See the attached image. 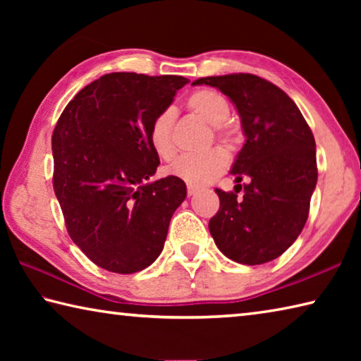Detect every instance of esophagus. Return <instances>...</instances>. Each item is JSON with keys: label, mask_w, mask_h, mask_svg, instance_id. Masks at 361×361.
I'll return each instance as SVG.
<instances>
[{"label": "esophagus", "mask_w": 361, "mask_h": 361, "mask_svg": "<svg viewBox=\"0 0 361 361\" xmlns=\"http://www.w3.org/2000/svg\"><path fill=\"white\" fill-rule=\"evenodd\" d=\"M195 192H197V188L192 186V185H188V194L189 195H194Z\"/></svg>", "instance_id": "obj_1"}]
</instances>
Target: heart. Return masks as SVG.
<instances>
[{"instance_id":"heart-1","label":"heart","mask_w":361,"mask_h":361,"mask_svg":"<svg viewBox=\"0 0 361 361\" xmlns=\"http://www.w3.org/2000/svg\"><path fill=\"white\" fill-rule=\"evenodd\" d=\"M189 111L212 126L216 138L226 145L235 143L237 133L228 121L229 103L224 97L212 89L195 90L188 97ZM173 113L170 109L159 113L152 119L148 130V142L154 154L162 161H170L175 156V143L172 138ZM228 167V154L221 148H212L200 154L181 156L170 169V173L186 181L188 185L202 186L212 183Z\"/></svg>"}]
</instances>
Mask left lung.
I'll use <instances>...</instances> for the list:
<instances>
[{"label": "left lung", "instance_id": "8db88e82", "mask_svg": "<svg viewBox=\"0 0 361 361\" xmlns=\"http://www.w3.org/2000/svg\"><path fill=\"white\" fill-rule=\"evenodd\" d=\"M202 84L232 102L245 135L231 173L247 183L235 185V192L216 189L210 234L229 259L264 264L286 252L307 221L319 175L314 135L295 102L266 79L239 73L192 82Z\"/></svg>", "mask_w": 361, "mask_h": 361}]
</instances>
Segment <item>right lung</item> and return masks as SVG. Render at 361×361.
<instances>
[{
    "mask_svg": "<svg viewBox=\"0 0 361 361\" xmlns=\"http://www.w3.org/2000/svg\"><path fill=\"white\" fill-rule=\"evenodd\" d=\"M189 82L183 76L109 73L73 99L52 133L54 191L71 240L102 269L143 271L161 255L186 199L178 176L152 180V119Z\"/></svg>",
    "mask_w": 361,
    "mask_h": 361,
    "instance_id": "right-lung-1",
    "label": "right lung"
}]
</instances>
